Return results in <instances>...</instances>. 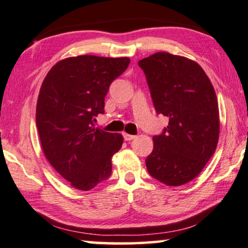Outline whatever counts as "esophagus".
<instances>
[{"mask_svg": "<svg viewBox=\"0 0 248 248\" xmlns=\"http://www.w3.org/2000/svg\"><path fill=\"white\" fill-rule=\"evenodd\" d=\"M123 137L125 141H131L136 138V136H132V134H127V133H123Z\"/></svg>", "mask_w": 248, "mask_h": 248, "instance_id": "obj_1", "label": "esophagus"}]
</instances>
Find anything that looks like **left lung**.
Segmentation results:
<instances>
[{
    "instance_id": "left-lung-1",
    "label": "left lung",
    "mask_w": 248,
    "mask_h": 248,
    "mask_svg": "<svg viewBox=\"0 0 248 248\" xmlns=\"http://www.w3.org/2000/svg\"><path fill=\"white\" fill-rule=\"evenodd\" d=\"M138 65L156 112L169 117L162 133L153 137L147 170L164 185L182 186L202 172L217 149L220 121L214 88L202 67L185 57L157 52Z\"/></svg>"
}]
</instances>
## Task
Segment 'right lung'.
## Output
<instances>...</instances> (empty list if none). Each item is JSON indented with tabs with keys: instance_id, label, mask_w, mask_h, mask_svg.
Segmentation results:
<instances>
[{
	"instance_id": "right-lung-1",
	"label": "right lung",
	"mask_w": 248,
	"mask_h": 248,
	"mask_svg": "<svg viewBox=\"0 0 248 248\" xmlns=\"http://www.w3.org/2000/svg\"><path fill=\"white\" fill-rule=\"evenodd\" d=\"M128 58L78 56L56 63L41 86L36 126L43 153L54 170L79 190H90L111 174V157L123 137L94 127L105 112L109 86Z\"/></svg>"
}]
</instances>
